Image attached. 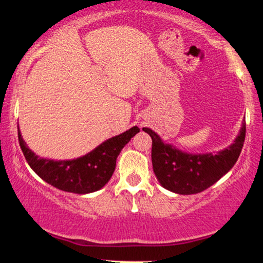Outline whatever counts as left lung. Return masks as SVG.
<instances>
[{"label": "left lung", "instance_id": "obj_1", "mask_svg": "<svg viewBox=\"0 0 263 263\" xmlns=\"http://www.w3.org/2000/svg\"><path fill=\"white\" fill-rule=\"evenodd\" d=\"M246 122L239 135L229 148L216 154L192 155L164 144L150 128L144 127L153 139V170L160 184L167 190L180 195L198 194L212 186L237 162L246 141Z\"/></svg>", "mask_w": 263, "mask_h": 263}]
</instances>
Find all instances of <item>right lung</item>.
Segmentation results:
<instances>
[{
  "instance_id": "obj_1",
  "label": "right lung",
  "mask_w": 263,
  "mask_h": 263,
  "mask_svg": "<svg viewBox=\"0 0 263 263\" xmlns=\"http://www.w3.org/2000/svg\"><path fill=\"white\" fill-rule=\"evenodd\" d=\"M137 126L103 142L85 156L69 161L41 159L31 152L17 129L20 148L30 167L44 181L59 190L74 194H89L100 190L113 176L117 157L129 139L138 134Z\"/></svg>"
}]
</instances>
